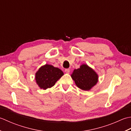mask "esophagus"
<instances>
[{
	"label": "esophagus",
	"mask_w": 131,
	"mask_h": 131,
	"mask_svg": "<svg viewBox=\"0 0 131 131\" xmlns=\"http://www.w3.org/2000/svg\"><path fill=\"white\" fill-rule=\"evenodd\" d=\"M69 72H70V69H69V68H67V69H65V72H66V73H69Z\"/></svg>",
	"instance_id": "obj_1"
}]
</instances>
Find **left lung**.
<instances>
[{
	"label": "left lung",
	"mask_w": 131,
	"mask_h": 131,
	"mask_svg": "<svg viewBox=\"0 0 131 131\" xmlns=\"http://www.w3.org/2000/svg\"><path fill=\"white\" fill-rule=\"evenodd\" d=\"M71 77L77 86L84 90H90L98 81L97 73L86 64H82L79 68L74 69Z\"/></svg>",
	"instance_id": "1"
}]
</instances>
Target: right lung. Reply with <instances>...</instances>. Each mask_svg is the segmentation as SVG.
<instances>
[{
	"label": "right lung",
	"mask_w": 131,
	"mask_h": 131,
	"mask_svg": "<svg viewBox=\"0 0 131 131\" xmlns=\"http://www.w3.org/2000/svg\"><path fill=\"white\" fill-rule=\"evenodd\" d=\"M64 74L59 68L52 65L42 66L36 73V80L41 89L46 90L54 86L59 79Z\"/></svg>",
	"instance_id": "right-lung-1"
}]
</instances>
